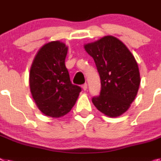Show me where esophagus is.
Listing matches in <instances>:
<instances>
[{
    "mask_svg": "<svg viewBox=\"0 0 161 161\" xmlns=\"http://www.w3.org/2000/svg\"><path fill=\"white\" fill-rule=\"evenodd\" d=\"M82 87H83V89L84 90V91H86L87 89V83H84V84L82 85Z\"/></svg>",
    "mask_w": 161,
    "mask_h": 161,
    "instance_id": "esophagus-1",
    "label": "esophagus"
}]
</instances>
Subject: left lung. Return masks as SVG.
Instances as JSON below:
<instances>
[{
    "instance_id": "1",
    "label": "left lung",
    "mask_w": 161,
    "mask_h": 161,
    "mask_svg": "<svg viewBox=\"0 0 161 161\" xmlns=\"http://www.w3.org/2000/svg\"><path fill=\"white\" fill-rule=\"evenodd\" d=\"M95 61L101 78V92L92 97L98 110L110 117L124 114L134 101L140 85L138 66L124 43L106 36L84 46Z\"/></svg>"
}]
</instances>
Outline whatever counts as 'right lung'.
I'll use <instances>...</instances> for the list:
<instances>
[{"instance_id":"obj_1","label":"right lung","mask_w":161,"mask_h":161,"mask_svg":"<svg viewBox=\"0 0 161 161\" xmlns=\"http://www.w3.org/2000/svg\"><path fill=\"white\" fill-rule=\"evenodd\" d=\"M67 51L64 43H47L38 51L30 69L32 98L43 114L53 118L68 114L81 92V87L70 81L64 64Z\"/></svg>"}]
</instances>
